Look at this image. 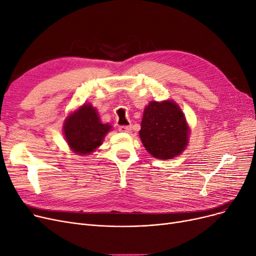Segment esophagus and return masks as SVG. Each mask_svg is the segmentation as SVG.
I'll return each mask as SVG.
<instances>
[{
  "mask_svg": "<svg viewBox=\"0 0 256 256\" xmlns=\"http://www.w3.org/2000/svg\"><path fill=\"white\" fill-rule=\"evenodd\" d=\"M118 130L120 132H126V134H129V132H131V126H120Z\"/></svg>",
  "mask_w": 256,
  "mask_h": 256,
  "instance_id": "1",
  "label": "esophagus"
}]
</instances>
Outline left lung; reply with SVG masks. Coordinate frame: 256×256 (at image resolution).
I'll list each match as a JSON object with an SVG mask.
<instances>
[{
	"instance_id": "obj_1",
	"label": "left lung",
	"mask_w": 256,
	"mask_h": 256,
	"mask_svg": "<svg viewBox=\"0 0 256 256\" xmlns=\"http://www.w3.org/2000/svg\"><path fill=\"white\" fill-rule=\"evenodd\" d=\"M189 126L180 106L173 100L150 102L140 122V138L152 156L170 160L186 149Z\"/></svg>"
}]
</instances>
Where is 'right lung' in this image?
I'll list each match as a JSON object with an SVG mask.
<instances>
[{
	"label": "right lung",
	"mask_w": 256,
	"mask_h": 256,
	"mask_svg": "<svg viewBox=\"0 0 256 256\" xmlns=\"http://www.w3.org/2000/svg\"><path fill=\"white\" fill-rule=\"evenodd\" d=\"M63 128L70 149L78 156H86L102 145L112 127L100 122L96 109L91 104H84L66 118Z\"/></svg>",
	"instance_id": "obj_1"
}]
</instances>
